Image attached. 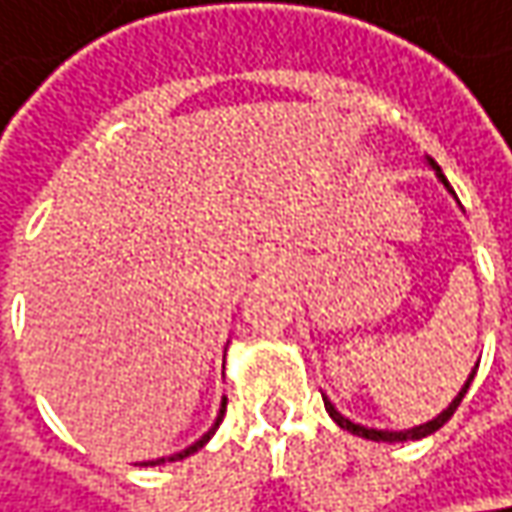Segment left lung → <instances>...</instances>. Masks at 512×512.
Returning <instances> with one entry per match:
<instances>
[{"label": "left lung", "instance_id": "1", "mask_svg": "<svg viewBox=\"0 0 512 512\" xmlns=\"http://www.w3.org/2000/svg\"><path fill=\"white\" fill-rule=\"evenodd\" d=\"M429 165H432V170L437 173V179H440V182L446 185V191H449V194H455V191L449 188V182H446L443 170H440V167H437L432 159H429ZM472 376H475V371L469 374V379L464 382V388L458 391V397H455V400H452L449 406L443 408V411L437 414L435 420H429V423H423V426H414V429H406V432H388V429H368V426H359V423L347 420L345 414H339V411H336V406H333V403H330L327 397H324V408H327V414L333 417V423H336V426H342V429H345V432H350V435H359V437H365V440H382V443H403V440H420V437H429L432 432H437V429H440V426H443V423H446V420H449V417L455 414V408L461 406V400H464V394H466V388H469V382H472Z\"/></svg>", "mask_w": 512, "mask_h": 512}]
</instances>
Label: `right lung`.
Returning <instances> with one entry per match:
<instances>
[{
    "label": "right lung",
    "instance_id": "obj_1",
    "mask_svg": "<svg viewBox=\"0 0 512 512\" xmlns=\"http://www.w3.org/2000/svg\"><path fill=\"white\" fill-rule=\"evenodd\" d=\"M223 414H226V397H223V406H220V414H217V420H214V426H211V429H208L205 435L199 437V440H196L194 446H188V449H182V452H176V455H170V458H159V461H147V464H144V466L165 464V461H182V458H188V455H194L196 449H202V446H205V443H208V440L214 437V432L220 429V423H223Z\"/></svg>",
    "mask_w": 512,
    "mask_h": 512
}]
</instances>
